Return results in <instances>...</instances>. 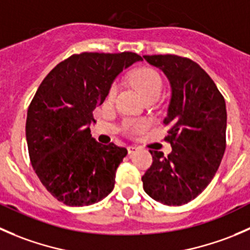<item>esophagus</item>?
Instances as JSON below:
<instances>
[{
    "label": "esophagus",
    "instance_id": "34e87169",
    "mask_svg": "<svg viewBox=\"0 0 250 250\" xmlns=\"http://www.w3.org/2000/svg\"><path fill=\"white\" fill-rule=\"evenodd\" d=\"M137 150H138V148L135 147V146H128V147H127V153H128V155H130V157L132 154H135Z\"/></svg>",
    "mask_w": 250,
    "mask_h": 250
}]
</instances>
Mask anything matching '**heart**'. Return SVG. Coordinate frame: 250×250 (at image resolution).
Listing matches in <instances>:
<instances>
[{
  "mask_svg": "<svg viewBox=\"0 0 250 250\" xmlns=\"http://www.w3.org/2000/svg\"><path fill=\"white\" fill-rule=\"evenodd\" d=\"M131 83H133L138 92L147 97L149 95H157L160 96V92L163 90V80L160 78L159 74L152 68H140L136 69L131 75ZM118 92V86L113 85L109 90V98L115 97ZM148 123L145 120H137V122H130L127 124V130L131 132H140V131L145 130L147 127Z\"/></svg>",
  "mask_w": 250,
  "mask_h": 250,
  "instance_id": "obj_1",
  "label": "heart"
}]
</instances>
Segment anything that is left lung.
<instances>
[{"label":"left lung","mask_w":250,"mask_h":250,"mask_svg":"<svg viewBox=\"0 0 250 250\" xmlns=\"http://www.w3.org/2000/svg\"><path fill=\"white\" fill-rule=\"evenodd\" d=\"M165 74L171 87L164 124L171 143L167 157L149 150L153 163L142 176L146 193L165 206L199 196L215 176L226 148L227 113L211 78L193 61L172 54L143 56Z\"/></svg>","instance_id":"8db88e82"}]
</instances>
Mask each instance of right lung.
<instances>
[{"label": "right lung", "instance_id": "add662e5", "mask_svg": "<svg viewBox=\"0 0 250 250\" xmlns=\"http://www.w3.org/2000/svg\"><path fill=\"white\" fill-rule=\"evenodd\" d=\"M140 61L132 52L74 54L39 86L28 109L26 142L36 175L59 202L90 206L114 188L127 150L91 136L92 112L104 102L118 75Z\"/></svg>", "mask_w": 250, "mask_h": 250}]
</instances>
